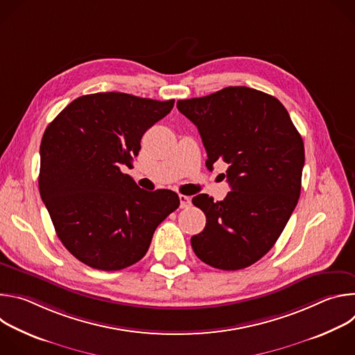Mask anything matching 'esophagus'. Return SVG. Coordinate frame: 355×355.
<instances>
[{"label":"esophagus","instance_id":"esophagus-1","mask_svg":"<svg viewBox=\"0 0 355 355\" xmlns=\"http://www.w3.org/2000/svg\"><path fill=\"white\" fill-rule=\"evenodd\" d=\"M191 198L187 196V195H180V207L184 209V208H189L191 207Z\"/></svg>","mask_w":355,"mask_h":355}]
</instances>
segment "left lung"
Wrapping results in <instances>:
<instances>
[{
	"instance_id": "obj_1",
	"label": "left lung",
	"mask_w": 355,
	"mask_h": 355,
	"mask_svg": "<svg viewBox=\"0 0 355 355\" xmlns=\"http://www.w3.org/2000/svg\"><path fill=\"white\" fill-rule=\"evenodd\" d=\"M178 111L199 130L207 167L223 160L232 191L223 200L200 193L192 204L207 216L191 237L196 257L236 271L259 261L286 226L300 195L303 140L279 101L248 87H227L181 99Z\"/></svg>"
}]
</instances>
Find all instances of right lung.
Wrapping results in <instances>:
<instances>
[{
    "instance_id": "add662e5",
    "label": "right lung",
    "mask_w": 355,
    "mask_h": 355,
    "mask_svg": "<svg viewBox=\"0 0 355 355\" xmlns=\"http://www.w3.org/2000/svg\"><path fill=\"white\" fill-rule=\"evenodd\" d=\"M173 107L174 99L96 92L74 99L46 128L40 196L58 237L85 266L118 271L137 263L180 207L175 192L144 191L121 171L139 155L144 132Z\"/></svg>"
}]
</instances>
